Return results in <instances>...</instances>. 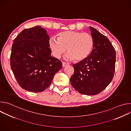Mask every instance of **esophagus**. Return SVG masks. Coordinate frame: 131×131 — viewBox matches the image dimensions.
Wrapping results in <instances>:
<instances>
[{
  "instance_id": "1",
  "label": "esophagus",
  "mask_w": 131,
  "mask_h": 131,
  "mask_svg": "<svg viewBox=\"0 0 131 131\" xmlns=\"http://www.w3.org/2000/svg\"><path fill=\"white\" fill-rule=\"evenodd\" d=\"M69 64L68 63H66V62H62V66L63 67H65L66 66L68 65Z\"/></svg>"
}]
</instances>
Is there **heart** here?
Returning <instances> with one entry per match:
<instances>
[{"label": "heart", "instance_id": "obj_1", "mask_svg": "<svg viewBox=\"0 0 131 131\" xmlns=\"http://www.w3.org/2000/svg\"><path fill=\"white\" fill-rule=\"evenodd\" d=\"M94 46V39L91 34L77 31H65L59 33L57 38L52 37L49 46L55 58H60L66 49L65 58L76 61L86 59Z\"/></svg>", "mask_w": 131, "mask_h": 131}]
</instances>
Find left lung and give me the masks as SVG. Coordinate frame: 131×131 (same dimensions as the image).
Instances as JSON below:
<instances>
[{"label":"left lung","mask_w":131,"mask_h":131,"mask_svg":"<svg viewBox=\"0 0 131 131\" xmlns=\"http://www.w3.org/2000/svg\"><path fill=\"white\" fill-rule=\"evenodd\" d=\"M94 39L93 50L84 60L73 64L70 81L81 94H98L111 82L115 70L116 51L109 40L95 28L90 27Z\"/></svg>","instance_id":"8db88e82"}]
</instances>
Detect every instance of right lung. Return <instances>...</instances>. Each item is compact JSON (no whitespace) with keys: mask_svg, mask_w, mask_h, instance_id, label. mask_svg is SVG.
<instances>
[{"mask_svg":"<svg viewBox=\"0 0 131 131\" xmlns=\"http://www.w3.org/2000/svg\"><path fill=\"white\" fill-rule=\"evenodd\" d=\"M47 30L37 26L22 31L13 40L10 65L20 86L28 91L40 92L51 83L62 62L51 56Z\"/></svg>","mask_w":131,"mask_h":131,"instance_id":"add662e5","label":"right lung"}]
</instances>
